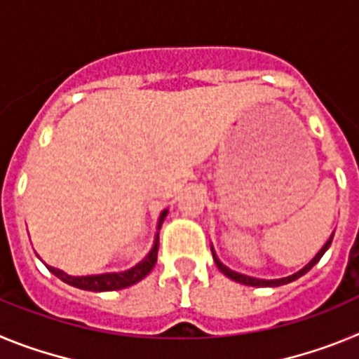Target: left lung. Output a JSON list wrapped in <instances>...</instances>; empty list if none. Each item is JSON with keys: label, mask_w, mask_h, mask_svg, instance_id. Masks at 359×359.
Returning a JSON list of instances; mask_svg holds the SVG:
<instances>
[{"label": "left lung", "mask_w": 359, "mask_h": 359, "mask_svg": "<svg viewBox=\"0 0 359 359\" xmlns=\"http://www.w3.org/2000/svg\"><path fill=\"white\" fill-rule=\"evenodd\" d=\"M332 237H334V233H332L331 237H329V241L325 244H323L322 246V250H320L318 253H316L315 257H313V261L309 262V264H306L304 266L302 269H300V271H297V273H293V275H290V277H284V278H277V280H261V278H253V277H246V275H241V273H236V271H231V269H228L226 266H223L221 264V262H219V259L217 257H215V253H214V250H212V255H214V261H215V264H217V268L221 269V271H223L224 275H226L228 278H231V280H236V282H241V284H246V286H259V287H275V286H284V284H290V282H293V280H297L298 277H302V275H306L307 271H309L311 268H313V266L316 264V262L320 261V259H322V255L325 252H327V248L329 246H331V243H332Z\"/></svg>", "instance_id": "1"}]
</instances>
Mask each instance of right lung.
<instances>
[{
	"label": "right lung",
	"instance_id": "1",
	"mask_svg": "<svg viewBox=\"0 0 359 359\" xmlns=\"http://www.w3.org/2000/svg\"><path fill=\"white\" fill-rule=\"evenodd\" d=\"M165 215H167V210L161 212L160 221H158V230L161 228V223H163ZM158 246H160V237L156 236V241H154V246H152L151 252L147 253L144 261L138 262L136 266H133L131 269L128 271H122V273H106V275H90V277H69L66 275L65 271L55 268L48 269L52 271L55 277L61 278L62 282L69 284L73 287H79V290H86V291H115V290H122V287H128L136 284L138 280H142L144 277H147L149 271L154 268L158 259Z\"/></svg>",
	"mask_w": 359,
	"mask_h": 359
}]
</instances>
